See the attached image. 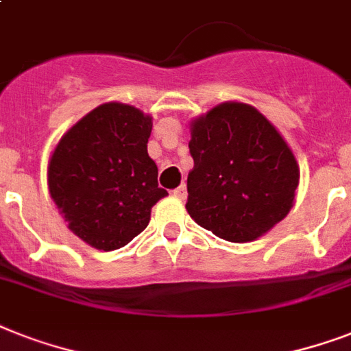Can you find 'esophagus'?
<instances>
[{"instance_id": "esophagus-1", "label": "esophagus", "mask_w": 351, "mask_h": 351, "mask_svg": "<svg viewBox=\"0 0 351 351\" xmlns=\"http://www.w3.org/2000/svg\"><path fill=\"white\" fill-rule=\"evenodd\" d=\"M173 197H176V198H178V200H184V198L187 197V189H186V186L176 187L175 191H173Z\"/></svg>"}]
</instances>
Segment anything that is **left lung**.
Returning <instances> with one entry per match:
<instances>
[{
  "mask_svg": "<svg viewBox=\"0 0 351 351\" xmlns=\"http://www.w3.org/2000/svg\"><path fill=\"white\" fill-rule=\"evenodd\" d=\"M186 209L219 239L244 244L275 228L295 204L300 171L277 127L255 107L224 101L189 121Z\"/></svg>",
  "mask_w": 351,
  "mask_h": 351,
  "instance_id": "8db88e82",
  "label": "left lung"
}]
</instances>
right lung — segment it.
<instances>
[{"label":"right lung","mask_w":351,"mask_h":351,"mask_svg":"<svg viewBox=\"0 0 351 351\" xmlns=\"http://www.w3.org/2000/svg\"><path fill=\"white\" fill-rule=\"evenodd\" d=\"M153 117L120 101L101 104L52 151L47 186L67 228L90 247L120 250L147 228L167 191L147 154Z\"/></svg>","instance_id":"obj_1"}]
</instances>
